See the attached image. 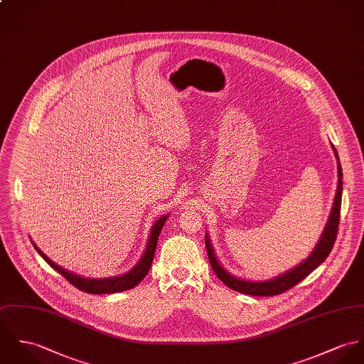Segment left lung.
<instances>
[{"label": "left lung", "mask_w": 364, "mask_h": 364, "mask_svg": "<svg viewBox=\"0 0 364 364\" xmlns=\"http://www.w3.org/2000/svg\"><path fill=\"white\" fill-rule=\"evenodd\" d=\"M333 153L336 156L338 160V188H336V195L333 200V207L331 210L330 218L328 223L326 225V230L321 235L320 242L317 243V246L314 247L313 253L298 267L289 269L288 272L274 278V279H268V281H260V282H255V281H245V279H239L236 277H232L230 272H227L221 264L218 263L217 257L214 256V252L211 249L210 240L205 236V247H207V255H208V260L211 268L214 269V272L217 274V277L233 291L245 294V295H252V296H275V295H281L284 292H287L288 289L294 288L296 284H299L301 279H304L310 272H313L318 265L321 264L331 253L336 235H338V227H339V217H341V201H342V168L339 164V159H338V153L335 150V147L332 146Z\"/></svg>", "instance_id": "left-lung-1"}]
</instances>
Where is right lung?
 <instances>
[{
    "instance_id": "add662e5",
    "label": "right lung",
    "mask_w": 364,
    "mask_h": 364,
    "mask_svg": "<svg viewBox=\"0 0 364 364\" xmlns=\"http://www.w3.org/2000/svg\"><path fill=\"white\" fill-rule=\"evenodd\" d=\"M166 215L161 217L151 228V235L149 237L147 242V247L144 255L141 256L140 262L133 267L132 269L124 275L119 277H112V278H104V279H90V278H83L79 275H75L72 272H68L64 268H61L60 265L53 263L47 256H44L41 253V250L34 246V249L37 250V253L53 267L57 272H60L69 284H72L75 288L86 292V294H93V295H104V294H117V292H122V291H128L134 288L149 272L153 259H154V253H156V247H157V239L160 236V232L163 230L164 224H166Z\"/></svg>"
}]
</instances>
